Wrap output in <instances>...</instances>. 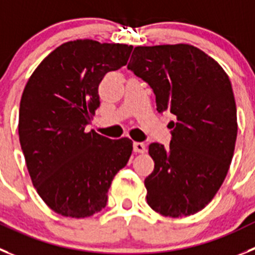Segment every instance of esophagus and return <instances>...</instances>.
<instances>
[{
  "mask_svg": "<svg viewBox=\"0 0 255 255\" xmlns=\"http://www.w3.org/2000/svg\"><path fill=\"white\" fill-rule=\"evenodd\" d=\"M133 149L137 153H143V152H146V144L143 142H134L133 143Z\"/></svg>",
  "mask_w": 255,
  "mask_h": 255,
  "instance_id": "esophagus-1",
  "label": "esophagus"
}]
</instances>
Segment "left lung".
<instances>
[{
    "label": "left lung",
    "mask_w": 255,
    "mask_h": 255,
    "mask_svg": "<svg viewBox=\"0 0 255 255\" xmlns=\"http://www.w3.org/2000/svg\"><path fill=\"white\" fill-rule=\"evenodd\" d=\"M148 83L158 113L176 121L170 147L151 143L153 172L146 177L147 204L182 218L203 210L227 177L238 134L229 77L218 61L189 44L134 47L127 66Z\"/></svg>",
    "instance_id": "obj_1"
}]
</instances>
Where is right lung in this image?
Masks as SVG:
<instances>
[{
  "instance_id": "1",
  "label": "right lung",
  "mask_w": 255,
  "mask_h": 255,
  "mask_svg": "<svg viewBox=\"0 0 255 255\" xmlns=\"http://www.w3.org/2000/svg\"><path fill=\"white\" fill-rule=\"evenodd\" d=\"M132 45L84 39L56 47L27 80L18 135L31 181L55 213L87 218L106 208L114 176L127 165L133 142L85 128L98 108V87L125 66Z\"/></svg>"
}]
</instances>
